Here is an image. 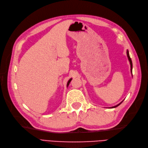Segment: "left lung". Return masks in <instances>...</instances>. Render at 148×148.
Listing matches in <instances>:
<instances>
[{
  "label": "left lung",
  "instance_id": "obj_1",
  "mask_svg": "<svg viewBox=\"0 0 148 148\" xmlns=\"http://www.w3.org/2000/svg\"><path fill=\"white\" fill-rule=\"evenodd\" d=\"M127 57H128V60H129V62H130V67H131V73H132V68H133V65H132V59H131V58H130V55H129V52H128V51L127 50ZM132 76H133V75H132ZM123 101H122V102H121L120 103H119V104H117V105H116V106H113V107H109V108H115V107H118L121 103H122V102H123Z\"/></svg>",
  "mask_w": 148,
  "mask_h": 148
}]
</instances>
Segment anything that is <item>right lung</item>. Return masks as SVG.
I'll use <instances>...</instances> for the list:
<instances>
[{"mask_svg":"<svg viewBox=\"0 0 148 148\" xmlns=\"http://www.w3.org/2000/svg\"><path fill=\"white\" fill-rule=\"evenodd\" d=\"M71 79H72V78H70L69 81H68V82H67V84H66V87H68L69 86V84H70V82L71 81Z\"/></svg>","mask_w":148,"mask_h":148,"instance_id":"right-lung-1","label":"right lung"}]
</instances>
